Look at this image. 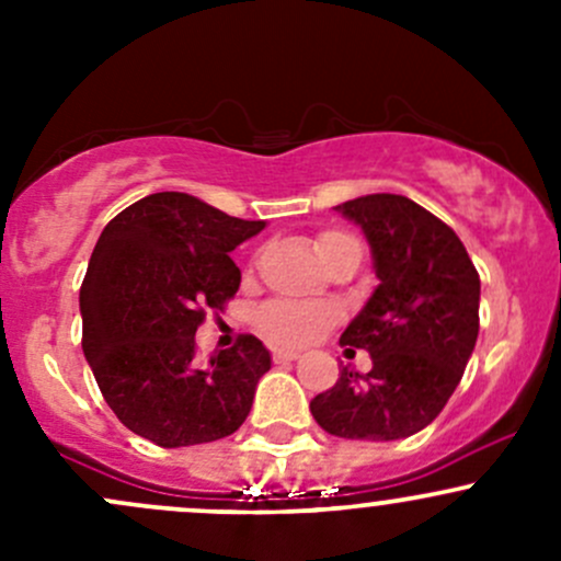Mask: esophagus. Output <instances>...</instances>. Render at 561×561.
I'll list each match as a JSON object with an SVG mask.
<instances>
[{
    "mask_svg": "<svg viewBox=\"0 0 561 561\" xmlns=\"http://www.w3.org/2000/svg\"><path fill=\"white\" fill-rule=\"evenodd\" d=\"M276 364H290V360H298L296 350H274Z\"/></svg>",
    "mask_w": 561,
    "mask_h": 561,
    "instance_id": "esophagus-1",
    "label": "esophagus"
}]
</instances>
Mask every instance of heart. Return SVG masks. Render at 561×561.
<instances>
[{"instance_id":"heart-1","label":"heart","mask_w":561,"mask_h":561,"mask_svg":"<svg viewBox=\"0 0 561 561\" xmlns=\"http://www.w3.org/2000/svg\"><path fill=\"white\" fill-rule=\"evenodd\" d=\"M347 241L353 239L344 233H325L317 241V252L336 244H347ZM333 322H336V312H333V309L298 301H271L265 304L257 314L260 331H263L271 342L293 344V347L314 342V339L320 336V333H325Z\"/></svg>"}]
</instances>
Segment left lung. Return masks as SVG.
I'll return each mask as SVG.
<instances>
[{"instance_id":"obj_1","label":"left lung","mask_w":561,"mask_h":561,"mask_svg":"<svg viewBox=\"0 0 561 561\" xmlns=\"http://www.w3.org/2000/svg\"><path fill=\"white\" fill-rule=\"evenodd\" d=\"M336 211L358 225L371 249L377 287L339 339L366 350L371 371L364 377L344 366L309 410L333 437H412L443 412L472 358L480 276L454 230L410 197L380 192Z\"/></svg>"}]
</instances>
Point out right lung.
<instances>
[{"instance_id":"obj_1","label":"right lung","mask_w":561,"mask_h":561,"mask_svg":"<svg viewBox=\"0 0 561 561\" xmlns=\"http://www.w3.org/2000/svg\"><path fill=\"white\" fill-rule=\"evenodd\" d=\"M263 228L186 192H154L105 225L81 285L83 355L129 432L186 448L247 421L271 353L241 336L201 364L195 331L203 309L236 296L241 271L230 252Z\"/></svg>"}]
</instances>
